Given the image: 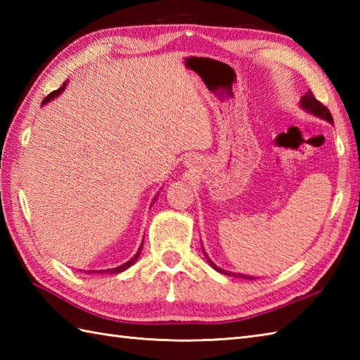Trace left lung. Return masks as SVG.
<instances>
[{
  "instance_id": "1",
  "label": "left lung",
  "mask_w": 360,
  "mask_h": 360,
  "mask_svg": "<svg viewBox=\"0 0 360 360\" xmlns=\"http://www.w3.org/2000/svg\"><path fill=\"white\" fill-rule=\"evenodd\" d=\"M300 103H302L303 108L307 110V111H309L311 114H314V116H319V117H322V119L328 120V122H330V124H334V120H333V116H331L330 110H328L323 103H320V102L317 101V98L314 97V94L311 93V91H308V93L302 97ZM205 257H207V254H205ZM207 262L210 263V266L213 267V269L218 271V272H221V274L232 275V277H241V278H250V280H255L254 277H249V275H241V274H231V272H227V271L219 269V267H218L215 263H213L209 257H207Z\"/></svg>"
}]
</instances>
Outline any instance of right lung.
Returning a JSON list of instances; mask_svg holds the SVG:
<instances>
[{
	"mask_svg": "<svg viewBox=\"0 0 360 360\" xmlns=\"http://www.w3.org/2000/svg\"><path fill=\"white\" fill-rule=\"evenodd\" d=\"M65 86H66V83H63V85L62 86H60L57 91H52V93L49 94V96H46L44 97V101H43V103H46V102H49L51 101V98H53V97H57L60 93H62V91L65 89ZM141 250H142V246L139 248V250H137V254L131 258V259H129V262H127L125 264H122V266H119V267H114V269H108V271H96V272H101V274H103V272H106V274H119V272H122V271H125V269H128V267L129 266H131L134 262H136V259H137V257H139L141 255Z\"/></svg>",
	"mask_w": 360,
	"mask_h": 360,
	"instance_id": "obj_1",
	"label": "right lung"
}]
</instances>
